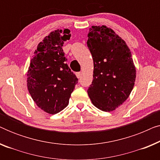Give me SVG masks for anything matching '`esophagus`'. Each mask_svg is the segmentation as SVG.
Wrapping results in <instances>:
<instances>
[{"label": "esophagus", "instance_id": "1", "mask_svg": "<svg viewBox=\"0 0 160 160\" xmlns=\"http://www.w3.org/2000/svg\"><path fill=\"white\" fill-rule=\"evenodd\" d=\"M76 77H77L78 78H81V76H82V73H81L80 72H78V73H76Z\"/></svg>", "mask_w": 160, "mask_h": 160}]
</instances>
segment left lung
Here are the masks:
<instances>
[{
    "label": "left lung",
    "instance_id": "obj_1",
    "mask_svg": "<svg viewBox=\"0 0 160 160\" xmlns=\"http://www.w3.org/2000/svg\"><path fill=\"white\" fill-rule=\"evenodd\" d=\"M88 37L94 70L87 93L96 108L110 112L126 101L134 87L132 54L125 41L107 26H92Z\"/></svg>",
    "mask_w": 160,
    "mask_h": 160
}]
</instances>
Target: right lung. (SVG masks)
<instances>
[{"instance_id": "right-lung-1", "label": "right lung", "mask_w": 160, "mask_h": 160, "mask_svg": "<svg viewBox=\"0 0 160 160\" xmlns=\"http://www.w3.org/2000/svg\"><path fill=\"white\" fill-rule=\"evenodd\" d=\"M70 30H55L37 46L27 72V86L37 106L50 114L66 108L78 78L66 63L62 46Z\"/></svg>"}]
</instances>
